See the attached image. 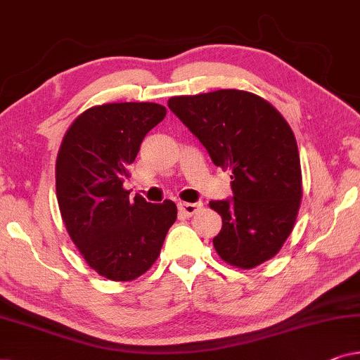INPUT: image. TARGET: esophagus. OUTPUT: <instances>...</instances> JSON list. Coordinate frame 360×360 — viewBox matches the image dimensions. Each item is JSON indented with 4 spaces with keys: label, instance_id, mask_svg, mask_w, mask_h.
I'll return each instance as SVG.
<instances>
[{
    "label": "esophagus",
    "instance_id": "obj_1",
    "mask_svg": "<svg viewBox=\"0 0 360 360\" xmlns=\"http://www.w3.org/2000/svg\"><path fill=\"white\" fill-rule=\"evenodd\" d=\"M200 208H201V203H180L179 205L180 213H184L185 216L195 214L196 211H200Z\"/></svg>",
    "mask_w": 360,
    "mask_h": 360
}]
</instances>
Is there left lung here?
I'll return each instance as SVG.
<instances>
[{
    "instance_id": "8db88e82",
    "label": "left lung",
    "mask_w": 360,
    "mask_h": 360,
    "mask_svg": "<svg viewBox=\"0 0 360 360\" xmlns=\"http://www.w3.org/2000/svg\"><path fill=\"white\" fill-rule=\"evenodd\" d=\"M169 108L213 164L231 170L233 198L210 201L223 218L216 252L239 269L272 259L292 233L303 193L288 122L270 103L243 90L175 96Z\"/></svg>"
}]
</instances>
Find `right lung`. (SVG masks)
Segmentation results:
<instances>
[{
    "label": "right lung",
    "mask_w": 360,
    "mask_h": 360,
    "mask_svg": "<svg viewBox=\"0 0 360 360\" xmlns=\"http://www.w3.org/2000/svg\"><path fill=\"white\" fill-rule=\"evenodd\" d=\"M157 103H108L73 121L57 155L58 208L83 259L101 277L126 282L159 257L176 219L174 201L129 200V176L142 141L164 120Z\"/></svg>",
    "instance_id": "1"
}]
</instances>
